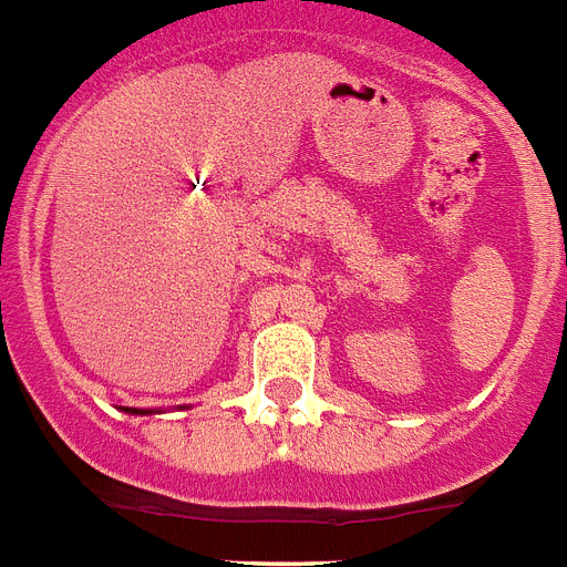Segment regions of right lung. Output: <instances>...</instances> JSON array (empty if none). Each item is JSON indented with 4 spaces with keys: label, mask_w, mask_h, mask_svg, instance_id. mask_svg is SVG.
I'll use <instances>...</instances> for the list:
<instances>
[{
    "label": "right lung",
    "mask_w": 567,
    "mask_h": 567,
    "mask_svg": "<svg viewBox=\"0 0 567 567\" xmlns=\"http://www.w3.org/2000/svg\"><path fill=\"white\" fill-rule=\"evenodd\" d=\"M126 412H135V415H150V412H144V409L137 412V409H130V406H126Z\"/></svg>",
    "instance_id": "1"
}]
</instances>
